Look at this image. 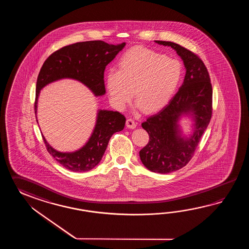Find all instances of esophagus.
<instances>
[{
    "instance_id": "esophagus-1",
    "label": "esophagus",
    "mask_w": 249,
    "mask_h": 249,
    "mask_svg": "<svg viewBox=\"0 0 249 249\" xmlns=\"http://www.w3.org/2000/svg\"><path fill=\"white\" fill-rule=\"evenodd\" d=\"M126 126L129 129H134V128H136V126H137V124L134 122V120L132 119V118H128L126 120Z\"/></svg>"
}]
</instances>
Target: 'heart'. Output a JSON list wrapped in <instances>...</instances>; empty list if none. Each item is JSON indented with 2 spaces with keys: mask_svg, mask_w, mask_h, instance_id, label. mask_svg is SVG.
Returning a JSON list of instances; mask_svg holds the SVG:
<instances>
[{
  "mask_svg": "<svg viewBox=\"0 0 249 249\" xmlns=\"http://www.w3.org/2000/svg\"><path fill=\"white\" fill-rule=\"evenodd\" d=\"M180 75L177 60L147 48H132L119 59L118 71L107 72L106 88L112 104L118 108L126 106L133 91L138 107L152 113L169 102Z\"/></svg>",
  "mask_w": 249,
  "mask_h": 249,
  "instance_id": "heart-1",
  "label": "heart"
}]
</instances>
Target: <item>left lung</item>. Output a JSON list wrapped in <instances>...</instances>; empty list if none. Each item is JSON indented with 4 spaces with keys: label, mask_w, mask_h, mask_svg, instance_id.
<instances>
[{
    "label": "left lung",
    "mask_w": 249,
    "mask_h": 249,
    "mask_svg": "<svg viewBox=\"0 0 249 249\" xmlns=\"http://www.w3.org/2000/svg\"><path fill=\"white\" fill-rule=\"evenodd\" d=\"M174 49L183 61L186 74L178 92L169 103L142 124L149 142L140 151L147 169L168 174L182 168L191 160L212 117V85L205 64L196 54L179 44L155 41ZM182 118L192 121L188 134L180 126Z\"/></svg>",
    "instance_id": "obj_1"
}]
</instances>
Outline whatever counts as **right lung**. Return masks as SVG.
<instances>
[{"mask_svg":"<svg viewBox=\"0 0 249 249\" xmlns=\"http://www.w3.org/2000/svg\"><path fill=\"white\" fill-rule=\"evenodd\" d=\"M124 46V42L112 45L103 41H89L76 42L53 53L42 65L38 75L36 116L41 90L46 85L59 80L78 81L95 97L104 95L106 93L104 71L107 65L116 58ZM36 121L38 124L37 119ZM124 125L125 117L119 112L99 108L95 125L88 141L78 149L68 152L55 149L42 135L48 152L66 169L72 172H88L100 164L113 133L122 131Z\"/></svg>","mask_w":249,"mask_h":249,"instance_id":"add662e5","label":"right lung"}]
</instances>
